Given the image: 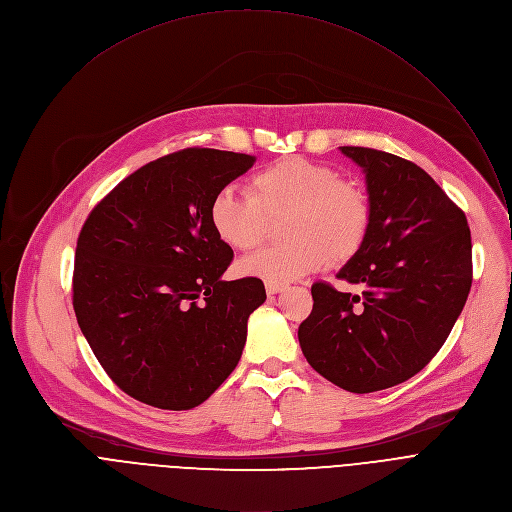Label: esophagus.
I'll return each mask as SVG.
<instances>
[{
  "label": "esophagus",
  "mask_w": 512,
  "mask_h": 512,
  "mask_svg": "<svg viewBox=\"0 0 512 512\" xmlns=\"http://www.w3.org/2000/svg\"><path fill=\"white\" fill-rule=\"evenodd\" d=\"M285 289V285L283 283H275V281H267L265 283V291L269 296H273V294H279V291H283Z\"/></svg>",
  "instance_id": "obj_1"
}]
</instances>
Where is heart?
I'll use <instances>...</instances> for the list:
<instances>
[{
	"mask_svg": "<svg viewBox=\"0 0 512 512\" xmlns=\"http://www.w3.org/2000/svg\"><path fill=\"white\" fill-rule=\"evenodd\" d=\"M247 190L225 188L212 198L208 218L214 235L235 251H251L265 239L269 218L289 214L283 225L289 243L243 259V275L294 281L324 269L330 259H352L369 239V194L332 166L300 156L281 158L253 174Z\"/></svg>",
	"mask_w": 512,
	"mask_h": 512,
	"instance_id": "1",
	"label": "heart"
}]
</instances>
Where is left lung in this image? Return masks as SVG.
<instances>
[{
    "label": "left lung",
    "mask_w": 512,
    "mask_h": 512,
    "mask_svg": "<svg viewBox=\"0 0 512 512\" xmlns=\"http://www.w3.org/2000/svg\"><path fill=\"white\" fill-rule=\"evenodd\" d=\"M340 150L367 174L373 204L367 243L336 275L362 291L316 281L298 338L324 379L373 393L411 379L444 346L472 287V239L464 210L417 164Z\"/></svg>",
    "instance_id": "obj_1"
}]
</instances>
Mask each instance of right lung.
Masks as SVG:
<instances>
[{
    "instance_id": "right-lung-1",
    "label": "right lung",
    "mask_w": 512,
    "mask_h": 512,
    "mask_svg": "<svg viewBox=\"0 0 512 512\" xmlns=\"http://www.w3.org/2000/svg\"><path fill=\"white\" fill-rule=\"evenodd\" d=\"M253 156L186 148L141 166L87 216L72 308L109 379L158 409L204 403L235 371L259 277L225 281L233 249L210 227V202Z\"/></svg>"
}]
</instances>
